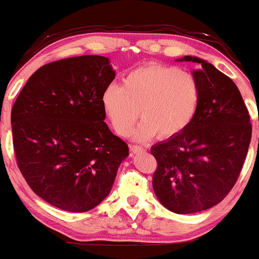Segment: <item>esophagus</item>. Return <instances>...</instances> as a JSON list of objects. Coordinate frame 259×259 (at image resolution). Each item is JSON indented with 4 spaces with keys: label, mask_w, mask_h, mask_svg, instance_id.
<instances>
[{
    "label": "esophagus",
    "mask_w": 259,
    "mask_h": 259,
    "mask_svg": "<svg viewBox=\"0 0 259 259\" xmlns=\"http://www.w3.org/2000/svg\"><path fill=\"white\" fill-rule=\"evenodd\" d=\"M130 150H132V152H133V153H139V152H143V151H145L144 147L138 146V145H132V146H130Z\"/></svg>",
    "instance_id": "34e87169"
}]
</instances>
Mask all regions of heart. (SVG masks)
<instances>
[{
    "label": "heart",
    "mask_w": 259,
    "mask_h": 259,
    "mask_svg": "<svg viewBox=\"0 0 259 259\" xmlns=\"http://www.w3.org/2000/svg\"><path fill=\"white\" fill-rule=\"evenodd\" d=\"M199 98L194 76L180 67L151 64L129 73L123 86L109 84L102 103L121 136L129 134L140 113L144 119L133 132V139L145 143L157 133L161 138H173L186 130L197 113Z\"/></svg>",
    "instance_id": "obj_1"
}]
</instances>
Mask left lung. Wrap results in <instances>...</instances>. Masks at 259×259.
Segmentation results:
<instances>
[{
	"mask_svg": "<svg viewBox=\"0 0 259 259\" xmlns=\"http://www.w3.org/2000/svg\"><path fill=\"white\" fill-rule=\"evenodd\" d=\"M178 61L199 64L192 75L200 98L188 127L151 147L157 161L152 187L164 208L193 214L217 205L235 186L251 143L252 125L231 78L197 56Z\"/></svg>",
	"mask_w": 259,
	"mask_h": 259,
	"instance_id": "left-lung-1",
	"label": "left lung"
}]
</instances>
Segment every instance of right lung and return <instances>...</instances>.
Wrapping results in <instances>:
<instances>
[{"instance_id": "obj_1", "label": "right lung", "mask_w": 259, "mask_h": 259, "mask_svg": "<svg viewBox=\"0 0 259 259\" xmlns=\"http://www.w3.org/2000/svg\"><path fill=\"white\" fill-rule=\"evenodd\" d=\"M115 71L106 56L50 62L30 76L11 112L19 171L36 195L72 212L108 197L127 145L104 123Z\"/></svg>"}]
</instances>
